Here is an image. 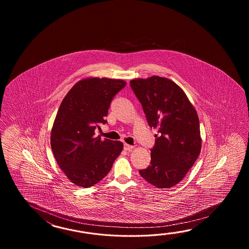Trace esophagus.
Returning <instances> with one entry per match:
<instances>
[{
  "instance_id": "34e87169",
  "label": "esophagus",
  "mask_w": 249,
  "mask_h": 249,
  "mask_svg": "<svg viewBox=\"0 0 249 249\" xmlns=\"http://www.w3.org/2000/svg\"><path fill=\"white\" fill-rule=\"evenodd\" d=\"M124 148L127 151H132V148H133V146L132 145H129V144H126V143H124Z\"/></svg>"
}]
</instances>
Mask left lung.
Instances as JSON below:
<instances>
[{"label": "left lung", "mask_w": 249, "mask_h": 249, "mask_svg": "<svg viewBox=\"0 0 249 249\" xmlns=\"http://www.w3.org/2000/svg\"><path fill=\"white\" fill-rule=\"evenodd\" d=\"M150 128L158 129L150 165L139 173L159 189L182 180L201 150L199 120L185 92L171 80L151 76L130 81Z\"/></svg>", "instance_id": "obj_1"}]
</instances>
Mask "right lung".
I'll return each instance as SVG.
<instances>
[{
    "label": "right lung",
    "mask_w": 249,
    "mask_h": 249,
    "mask_svg": "<svg viewBox=\"0 0 249 249\" xmlns=\"http://www.w3.org/2000/svg\"><path fill=\"white\" fill-rule=\"evenodd\" d=\"M126 85L123 80L87 78L64 98L53 123L51 146L60 169L83 188L98 183L111 170L124 144L96 136L105 124L113 98Z\"/></svg>",
    "instance_id": "add662e5"
}]
</instances>
